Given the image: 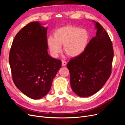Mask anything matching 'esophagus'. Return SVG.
Instances as JSON below:
<instances>
[{
    "label": "esophagus",
    "instance_id": "obj_1",
    "mask_svg": "<svg viewBox=\"0 0 125 125\" xmlns=\"http://www.w3.org/2000/svg\"><path fill=\"white\" fill-rule=\"evenodd\" d=\"M62 66H65L67 65V62L65 61H64V60H62Z\"/></svg>",
    "mask_w": 125,
    "mask_h": 125
}]
</instances>
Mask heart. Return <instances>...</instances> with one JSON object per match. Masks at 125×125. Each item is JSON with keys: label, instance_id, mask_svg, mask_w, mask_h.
<instances>
[{"label": "heart", "instance_id": "obj_1", "mask_svg": "<svg viewBox=\"0 0 125 125\" xmlns=\"http://www.w3.org/2000/svg\"><path fill=\"white\" fill-rule=\"evenodd\" d=\"M54 38L49 36L47 40V47L52 57L57 58L63 51L71 58L81 55L88 46L90 39L89 32L86 29L68 25L57 29L53 33Z\"/></svg>", "mask_w": 125, "mask_h": 125}]
</instances>
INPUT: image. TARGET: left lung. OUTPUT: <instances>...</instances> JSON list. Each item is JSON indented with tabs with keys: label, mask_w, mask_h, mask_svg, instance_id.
Here are the masks:
<instances>
[{
	"label": "left lung",
	"mask_w": 125,
	"mask_h": 125,
	"mask_svg": "<svg viewBox=\"0 0 125 125\" xmlns=\"http://www.w3.org/2000/svg\"><path fill=\"white\" fill-rule=\"evenodd\" d=\"M96 30L81 55L70 59L67 64L70 85L73 92L88 97L97 92L111 74L114 52L107 33L98 22L92 21Z\"/></svg>",
	"instance_id": "1"
}]
</instances>
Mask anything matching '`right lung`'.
Segmentation results:
<instances>
[{
  "label": "right lung",
  "mask_w": 125,
  "mask_h": 125,
  "mask_svg": "<svg viewBox=\"0 0 125 125\" xmlns=\"http://www.w3.org/2000/svg\"><path fill=\"white\" fill-rule=\"evenodd\" d=\"M47 29L39 21L31 22L17 33L10 49L9 62L14 83L34 100L50 91L62 67L61 60L48 55Z\"/></svg>",
  "instance_id": "right-lung-1"
}]
</instances>
